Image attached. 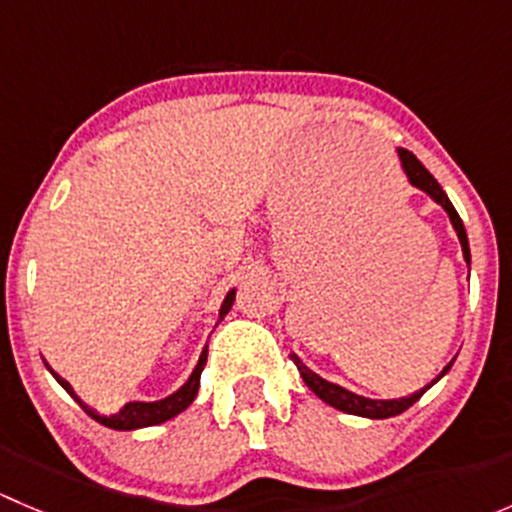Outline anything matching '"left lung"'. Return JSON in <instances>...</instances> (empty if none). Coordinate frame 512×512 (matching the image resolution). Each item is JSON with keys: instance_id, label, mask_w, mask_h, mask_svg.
I'll list each match as a JSON object with an SVG mask.
<instances>
[{"instance_id": "1", "label": "left lung", "mask_w": 512, "mask_h": 512, "mask_svg": "<svg viewBox=\"0 0 512 512\" xmlns=\"http://www.w3.org/2000/svg\"><path fill=\"white\" fill-rule=\"evenodd\" d=\"M399 160H401V168H404L406 178H409V183L414 185V188L423 190V193H426L428 198L433 200V203H438L443 210H446L448 220H451L453 230H456V235H458V242H461L463 260H466L468 270H471V247H468L466 227H463V220L458 218L456 208H453V203H451V200H448V195L443 193V188H441V185H438V180L433 178V175L428 173L426 168H423L421 160H418L414 153H409V151H404V148H399ZM289 359H292L294 364H297L299 376H302V379H304V384H307L309 389H312L314 394H317L319 399L324 401V404L334 406V409L344 411V414L361 416V418H391V416L404 414V411L409 409V406H414L416 401L421 399V396L426 394V391L431 389V386L436 384L438 379H443V376H446L448 371H451L453 361H456V359L448 361V364L443 366L441 374H438L436 379L431 381V384H426V386H423V389L414 391V394L401 396V399H369V396L354 394V391L344 389V386H339V384H334V381H327V379H322V376H319V374H314V371L309 369V366L304 364V361L299 359V356L294 354V352L289 354Z\"/></svg>"}]
</instances>
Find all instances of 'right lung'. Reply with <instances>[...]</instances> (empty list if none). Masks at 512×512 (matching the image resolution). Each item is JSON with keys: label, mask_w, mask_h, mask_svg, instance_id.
<instances>
[{"label": "right lung", "mask_w": 512, "mask_h": 512, "mask_svg": "<svg viewBox=\"0 0 512 512\" xmlns=\"http://www.w3.org/2000/svg\"><path fill=\"white\" fill-rule=\"evenodd\" d=\"M235 292H237V289L232 287L230 292L225 294L223 304H220V312H218V324L223 322L225 314L232 309V302H235ZM205 361H208V347L200 352V359H198V364H195L193 374L188 376V381H185V384L180 386L178 391H173V394L165 396V399H158V401H128V404L123 406L121 411H116V414H98L96 409H91L89 404H84V401L76 396L74 386H71L69 381L64 379V376L56 374V371L51 369L46 361H44V364H46V369L51 371V376H54V379L59 381V384L64 386L66 391H69L71 399H74L76 404H79L81 409L86 411V414L94 418V421H98L101 426H106V428H113V431H136V428L158 426V423L170 421V418L183 414V411L188 409L190 404H193L195 396H198V389H200V374H203V369H205Z\"/></svg>", "instance_id": "right-lung-1"}]
</instances>
